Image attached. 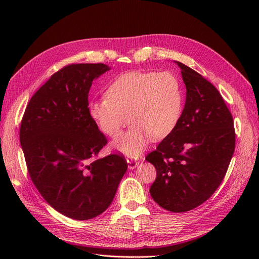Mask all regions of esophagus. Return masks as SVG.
Returning <instances> with one entry per match:
<instances>
[{"instance_id":"34e87169","label":"esophagus","mask_w":259,"mask_h":259,"mask_svg":"<svg viewBox=\"0 0 259 259\" xmlns=\"http://www.w3.org/2000/svg\"><path fill=\"white\" fill-rule=\"evenodd\" d=\"M127 162H128L129 169L137 168V166L139 165V161H138L137 159H135L134 157H128V158H127Z\"/></svg>"}]
</instances>
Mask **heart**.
I'll return each mask as SVG.
<instances>
[{"mask_svg":"<svg viewBox=\"0 0 259 259\" xmlns=\"http://www.w3.org/2000/svg\"><path fill=\"white\" fill-rule=\"evenodd\" d=\"M105 97L89 102V117L110 138L119 135L130 119L133 126L112 147L131 157H137L150 139L168 137L183 114V86L168 70L126 72L108 86Z\"/></svg>","mask_w":259,"mask_h":259,"instance_id":"1","label":"heart"}]
</instances>
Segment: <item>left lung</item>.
I'll list each match as a JSON object with an SVG mask.
<instances>
[{"instance_id": "left-lung-1", "label": "left lung", "mask_w": 259, "mask_h": 259, "mask_svg": "<svg viewBox=\"0 0 259 259\" xmlns=\"http://www.w3.org/2000/svg\"><path fill=\"white\" fill-rule=\"evenodd\" d=\"M186 104L178 126L146 160L155 167L150 194L171 212H187L209 199L222 184L235 149L232 114L209 80L183 63Z\"/></svg>"}]
</instances>
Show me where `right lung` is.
I'll list each match as a JSON object with an SVG mask.
<instances>
[{
  "mask_svg": "<svg viewBox=\"0 0 259 259\" xmlns=\"http://www.w3.org/2000/svg\"><path fill=\"white\" fill-rule=\"evenodd\" d=\"M109 69L102 63L65 66L32 95L21 122L33 185L54 210L76 221L110 206L128 168L122 154L98 158L107 139L88 114L92 81Z\"/></svg>",
  "mask_w": 259,
  "mask_h": 259,
  "instance_id": "add662e5",
  "label": "right lung"
}]
</instances>
